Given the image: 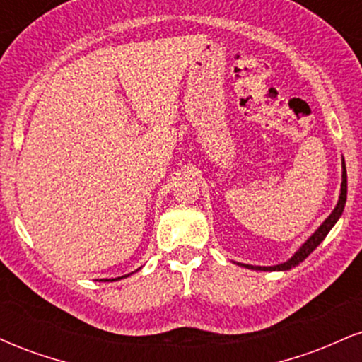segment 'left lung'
<instances>
[{"instance_id":"8db88e82","label":"left lung","mask_w":362,"mask_h":362,"mask_svg":"<svg viewBox=\"0 0 362 362\" xmlns=\"http://www.w3.org/2000/svg\"><path fill=\"white\" fill-rule=\"evenodd\" d=\"M346 199H347V172H346V163L342 161V187H340V197H339L337 206H335V209L332 211V214L328 216L325 221H323L322 226H320L318 230L310 236L308 242L303 245L300 250L294 253V255L291 257L288 262H284V264L274 265V267H253V265H245V267L255 269V271H289L291 267H296L298 264H301V262L305 260L306 257H308L310 253L323 242V238H325V236L328 235V231L332 230V226L337 223V219L340 218V214H342V211H344V206H346Z\"/></svg>"}]
</instances>
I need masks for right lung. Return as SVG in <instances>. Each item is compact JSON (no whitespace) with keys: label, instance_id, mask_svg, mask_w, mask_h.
<instances>
[{"label":"right lung","instance_id":"add662e5","mask_svg":"<svg viewBox=\"0 0 362 362\" xmlns=\"http://www.w3.org/2000/svg\"><path fill=\"white\" fill-rule=\"evenodd\" d=\"M124 277H126V276H124ZM119 279H122V277H119ZM112 281H114V279H112Z\"/></svg>","mask_w":362,"mask_h":362}]
</instances>
